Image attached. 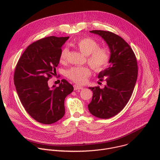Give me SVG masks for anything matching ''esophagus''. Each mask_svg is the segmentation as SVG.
<instances>
[{"instance_id": "obj_1", "label": "esophagus", "mask_w": 160, "mask_h": 160, "mask_svg": "<svg viewBox=\"0 0 160 160\" xmlns=\"http://www.w3.org/2000/svg\"><path fill=\"white\" fill-rule=\"evenodd\" d=\"M73 87H74V90H82L83 88V87H82V86H80V85H73Z\"/></svg>"}]
</instances>
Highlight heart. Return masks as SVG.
Segmentation results:
<instances>
[{
	"label": "heart",
	"mask_w": 160,
	"mask_h": 160,
	"mask_svg": "<svg viewBox=\"0 0 160 160\" xmlns=\"http://www.w3.org/2000/svg\"><path fill=\"white\" fill-rule=\"evenodd\" d=\"M76 48L84 55L87 56V62L97 73L104 71L110 63L111 54L110 49L106 46L99 47V43L90 37H83L75 43ZM68 49L63 48L59 54V61L64 63L67 61ZM91 75V71L87 67L75 66L66 71V76L78 84L87 82Z\"/></svg>",
	"instance_id": "heart-1"
}]
</instances>
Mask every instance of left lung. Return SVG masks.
Returning <instances> with one entry per match:
<instances>
[{
  "mask_svg": "<svg viewBox=\"0 0 160 160\" xmlns=\"http://www.w3.org/2000/svg\"><path fill=\"white\" fill-rule=\"evenodd\" d=\"M106 42L110 49V66L99 73L100 81H105L104 88L89 87L93 92L88 105L92 115L109 118L117 115L127 105L133 93L138 78V66L135 55L129 44L121 37L109 31L92 30Z\"/></svg>",
  "mask_w": 160,
  "mask_h": 160,
  "instance_id": "1",
  "label": "left lung"
}]
</instances>
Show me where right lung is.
<instances>
[{
  "instance_id": "obj_1",
  "label": "right lung",
  "mask_w": 160,
  "mask_h": 160,
  "mask_svg": "<svg viewBox=\"0 0 160 160\" xmlns=\"http://www.w3.org/2000/svg\"><path fill=\"white\" fill-rule=\"evenodd\" d=\"M68 38L50 36L33 42L16 66L14 83L20 101L29 115L43 124L54 123L63 117L64 99L73 90L64 79L58 87L48 85L59 62L62 45Z\"/></svg>"
}]
</instances>
